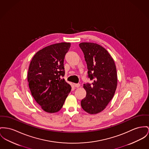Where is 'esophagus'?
<instances>
[{
	"instance_id": "obj_1",
	"label": "esophagus",
	"mask_w": 149,
	"mask_h": 149,
	"mask_svg": "<svg viewBox=\"0 0 149 149\" xmlns=\"http://www.w3.org/2000/svg\"><path fill=\"white\" fill-rule=\"evenodd\" d=\"M74 86L76 88H79L80 86V84H74Z\"/></svg>"
}]
</instances>
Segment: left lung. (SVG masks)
I'll list each match as a JSON object with an SVG mask.
<instances>
[{"label":"left lung","mask_w":149,"mask_h":149,"mask_svg":"<svg viewBox=\"0 0 149 149\" xmlns=\"http://www.w3.org/2000/svg\"><path fill=\"white\" fill-rule=\"evenodd\" d=\"M88 67V77L92 83L84 84L86 97L81 106L90 114H96L106 108L112 99L117 87L118 77L115 62L108 51L97 43L79 44Z\"/></svg>","instance_id":"left-lung-1"}]
</instances>
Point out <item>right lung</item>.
Listing matches in <instances>:
<instances>
[{"label": "right lung", "instance_id": "add662e5", "mask_svg": "<svg viewBox=\"0 0 149 149\" xmlns=\"http://www.w3.org/2000/svg\"><path fill=\"white\" fill-rule=\"evenodd\" d=\"M70 43L52 45L40 50L30 62L28 73L32 96L45 111H59L71 90L62 79L65 74L64 60Z\"/></svg>", "mask_w": 149, "mask_h": 149}]
</instances>
